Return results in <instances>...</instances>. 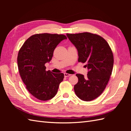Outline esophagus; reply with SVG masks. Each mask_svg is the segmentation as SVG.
I'll list each match as a JSON object with an SVG mask.
<instances>
[{
    "mask_svg": "<svg viewBox=\"0 0 131 131\" xmlns=\"http://www.w3.org/2000/svg\"><path fill=\"white\" fill-rule=\"evenodd\" d=\"M71 75L69 74H68V73H64V76H65V77H68L69 76H70Z\"/></svg>",
    "mask_w": 131,
    "mask_h": 131,
    "instance_id": "1",
    "label": "esophagus"
}]
</instances>
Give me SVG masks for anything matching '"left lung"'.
Wrapping results in <instances>:
<instances>
[{
	"instance_id": "obj_1",
	"label": "left lung",
	"mask_w": 131,
	"mask_h": 131,
	"mask_svg": "<svg viewBox=\"0 0 131 131\" xmlns=\"http://www.w3.org/2000/svg\"><path fill=\"white\" fill-rule=\"evenodd\" d=\"M78 52V62L87 63V76L77 74L76 95L83 101L97 98L104 91L112 75L114 57L107 42L101 36L90 32L66 34Z\"/></svg>"
}]
</instances>
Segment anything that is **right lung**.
Returning <instances> with one entry per match:
<instances>
[{
    "instance_id": "right-lung-1",
    "label": "right lung",
    "mask_w": 131,
    "mask_h": 131,
    "mask_svg": "<svg viewBox=\"0 0 131 131\" xmlns=\"http://www.w3.org/2000/svg\"><path fill=\"white\" fill-rule=\"evenodd\" d=\"M66 39L62 34H35L27 39L19 49V74L27 90L38 100L47 101L54 97L62 82L64 74L46 71L45 63L52 60L58 44Z\"/></svg>"
}]
</instances>
